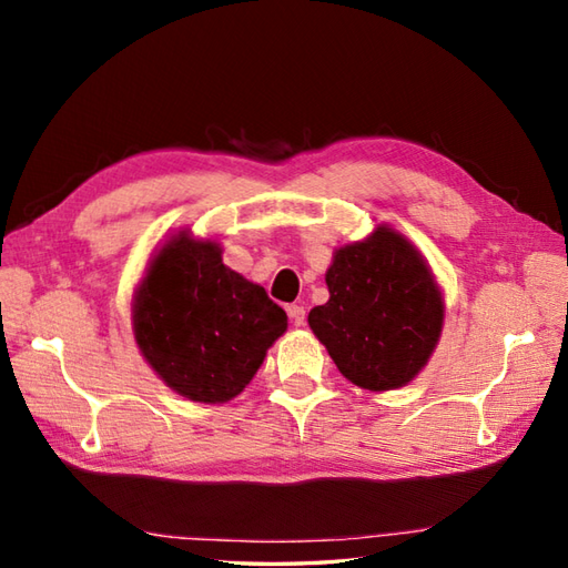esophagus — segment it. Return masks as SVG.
Returning a JSON list of instances; mask_svg holds the SVG:
<instances>
[{
    "mask_svg": "<svg viewBox=\"0 0 568 568\" xmlns=\"http://www.w3.org/2000/svg\"><path fill=\"white\" fill-rule=\"evenodd\" d=\"M287 315H291L295 327H303L305 324V307L303 305H291L287 307Z\"/></svg>",
    "mask_w": 568,
    "mask_h": 568,
    "instance_id": "34e87169",
    "label": "esophagus"
}]
</instances>
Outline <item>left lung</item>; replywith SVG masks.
<instances>
[{"instance_id": "obj_1", "label": "left lung", "mask_w": 568, "mask_h": 568, "mask_svg": "<svg viewBox=\"0 0 568 568\" xmlns=\"http://www.w3.org/2000/svg\"><path fill=\"white\" fill-rule=\"evenodd\" d=\"M329 300L310 312V327L342 376L366 390L413 381L439 342L444 305L415 246L388 226L334 253Z\"/></svg>"}]
</instances>
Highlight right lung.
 I'll return each mask as SVG.
<instances>
[{"mask_svg":"<svg viewBox=\"0 0 568 568\" xmlns=\"http://www.w3.org/2000/svg\"><path fill=\"white\" fill-rule=\"evenodd\" d=\"M287 315L222 263L220 244L187 234L159 251L134 300L143 358L180 395L226 403L246 388Z\"/></svg>","mask_w":568,"mask_h":568,"instance_id":"obj_1","label":"right lung"}]
</instances>
